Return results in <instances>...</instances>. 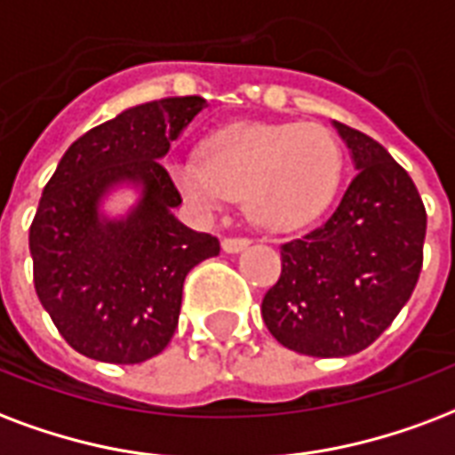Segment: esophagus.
Instances as JSON below:
<instances>
[{
	"label": "esophagus",
	"instance_id": "1",
	"mask_svg": "<svg viewBox=\"0 0 455 455\" xmlns=\"http://www.w3.org/2000/svg\"><path fill=\"white\" fill-rule=\"evenodd\" d=\"M251 245V238H243V235H231V238H224L221 248L227 252H241Z\"/></svg>",
	"mask_w": 455,
	"mask_h": 455
}]
</instances>
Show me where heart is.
Masks as SVG:
<instances>
[{
    "label": "heart",
    "instance_id": "obj_1",
    "mask_svg": "<svg viewBox=\"0 0 455 455\" xmlns=\"http://www.w3.org/2000/svg\"><path fill=\"white\" fill-rule=\"evenodd\" d=\"M166 169L197 210L212 212L243 197L258 227L293 231L331 204L343 152L327 128L312 124H228L207 135L203 157L183 155Z\"/></svg>",
    "mask_w": 455,
    "mask_h": 455
}]
</instances>
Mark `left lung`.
<instances>
[{"mask_svg":"<svg viewBox=\"0 0 455 455\" xmlns=\"http://www.w3.org/2000/svg\"><path fill=\"white\" fill-rule=\"evenodd\" d=\"M358 169L322 227L282 243V276L262 298L269 334L289 351L343 358L396 320L420 279L427 212L403 166L334 121Z\"/></svg>","mask_w":455,"mask_h":455,"instance_id":"left-lung-1","label":"left lung"}]
</instances>
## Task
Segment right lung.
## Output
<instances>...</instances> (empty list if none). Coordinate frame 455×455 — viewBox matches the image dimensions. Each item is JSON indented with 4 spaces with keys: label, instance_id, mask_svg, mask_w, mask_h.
Here are the masks:
<instances>
[{
    "label": "right lung",
    "instance_id": "1",
    "mask_svg": "<svg viewBox=\"0 0 455 455\" xmlns=\"http://www.w3.org/2000/svg\"><path fill=\"white\" fill-rule=\"evenodd\" d=\"M203 97H169L121 112L83 133L59 162L30 224L33 283L74 351L135 365L166 348L179 327L186 274L220 255V241L172 214L181 193L159 159L203 112ZM144 200L126 220H99L114 182Z\"/></svg>",
    "mask_w": 455,
    "mask_h": 455
}]
</instances>
